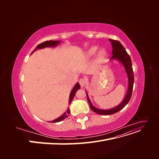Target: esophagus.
<instances>
[{"mask_svg": "<svg viewBox=\"0 0 159 159\" xmlns=\"http://www.w3.org/2000/svg\"><path fill=\"white\" fill-rule=\"evenodd\" d=\"M79 83L81 85V88L84 87V86L86 85V83H87V81H86L85 79H84V78H81L80 80H79Z\"/></svg>", "mask_w": 159, "mask_h": 159, "instance_id": "esophagus-1", "label": "esophagus"}]
</instances>
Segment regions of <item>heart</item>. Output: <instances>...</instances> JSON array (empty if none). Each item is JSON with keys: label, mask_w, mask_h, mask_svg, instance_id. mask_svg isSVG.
Returning a JSON list of instances; mask_svg holds the SVG:
<instances>
[{"label": "heart", "mask_w": 159, "mask_h": 159, "mask_svg": "<svg viewBox=\"0 0 159 159\" xmlns=\"http://www.w3.org/2000/svg\"><path fill=\"white\" fill-rule=\"evenodd\" d=\"M96 50H97V48H96V47L91 48L88 51V56H91L93 55L95 53ZM105 56V50H100L99 52H98V57H99V58H102V57H103Z\"/></svg>", "instance_id": "heart-1"}]
</instances>
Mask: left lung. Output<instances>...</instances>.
I'll return each instance as SVG.
<instances>
[{
    "label": "left lung",
    "mask_w": 159,
    "mask_h": 159,
    "mask_svg": "<svg viewBox=\"0 0 159 159\" xmlns=\"http://www.w3.org/2000/svg\"><path fill=\"white\" fill-rule=\"evenodd\" d=\"M110 42H111L112 44V54L113 56L111 57V60H118L124 66V68L125 69V71L128 76L129 79V86H128V90L127 93L125 97L123 102L120 103L118 106L112 108L111 109H99L95 107L91 103V101L88 97V93H86V95L88 97V102L89 104V107L91 109L94 111L95 113L99 114V115H112L115 113L119 111L120 110L122 109L125 105L129 103V102L131 99L132 92H133V84H134V74L132 67V62L131 57L129 55L127 54L125 48L123 45L117 40L109 39Z\"/></svg>",
    "instance_id": "8db88e82"
}]
</instances>
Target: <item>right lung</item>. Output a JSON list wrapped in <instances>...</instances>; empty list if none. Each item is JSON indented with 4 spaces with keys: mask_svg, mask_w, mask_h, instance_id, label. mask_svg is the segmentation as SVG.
<instances>
[{
    "mask_svg": "<svg viewBox=\"0 0 159 159\" xmlns=\"http://www.w3.org/2000/svg\"><path fill=\"white\" fill-rule=\"evenodd\" d=\"M60 43V42L59 40H56V41H53V40H49V41H46L41 43V44H38L36 47V48L32 52V54L34 52H35L36 50H39V49H42V48H44L46 47H55L56 46H57V44H59ZM80 88V85L79 84V83H77L75 86L74 87V88L72 89L71 93H70V101H69V105L71 104V102H72V100H73L75 94L76 93V91H78L79 89ZM70 110L68 108L67 109L66 112H65L63 115L60 116V117L56 119L54 121H50V123H57V122H60L62 120H64V119H66L67 117H68V115H70Z\"/></svg>",
    "mask_w": 159,
    "mask_h": 159,
    "instance_id": "1",
    "label": "right lung"
}]
</instances>
